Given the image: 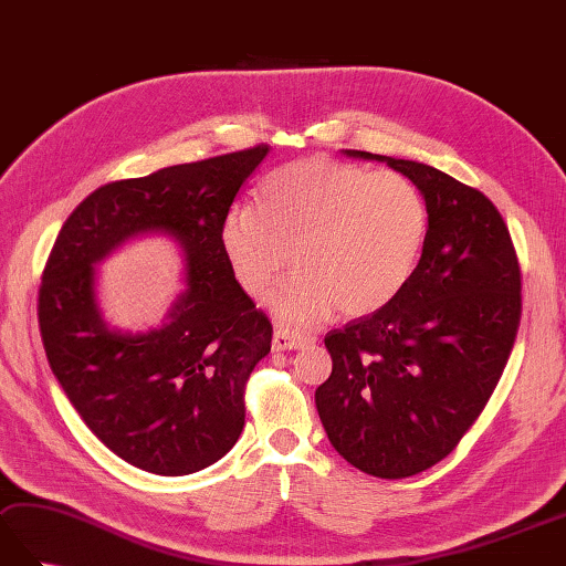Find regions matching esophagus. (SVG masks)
Returning a JSON list of instances; mask_svg holds the SVG:
<instances>
[{
    "label": "esophagus",
    "instance_id": "obj_1",
    "mask_svg": "<svg viewBox=\"0 0 566 566\" xmlns=\"http://www.w3.org/2000/svg\"><path fill=\"white\" fill-rule=\"evenodd\" d=\"M313 343L311 335H301V333H294L289 331V327H277L272 335V347L274 349H301Z\"/></svg>",
    "mask_w": 566,
    "mask_h": 566
}]
</instances>
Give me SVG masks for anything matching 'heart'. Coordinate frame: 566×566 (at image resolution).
<instances>
[{
    "label": "heart",
    "mask_w": 566,
    "mask_h": 566,
    "mask_svg": "<svg viewBox=\"0 0 566 566\" xmlns=\"http://www.w3.org/2000/svg\"><path fill=\"white\" fill-rule=\"evenodd\" d=\"M429 233L422 192L392 170L304 159L274 168L258 188V209L239 205L221 223V248L235 282L272 298L289 325L306 327L339 308L366 315L396 298L415 274Z\"/></svg>",
    "instance_id": "obj_1"
}]
</instances>
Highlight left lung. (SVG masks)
<instances>
[{"label":"left lung","instance_id":"obj_1","mask_svg":"<svg viewBox=\"0 0 566 566\" xmlns=\"http://www.w3.org/2000/svg\"><path fill=\"white\" fill-rule=\"evenodd\" d=\"M386 161L424 195L429 233L402 292L325 335L333 374L315 390L327 439L384 480L449 455L504 374L521 325V265L499 209L427 164Z\"/></svg>","mask_w":566,"mask_h":566}]
</instances>
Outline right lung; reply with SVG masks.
<instances>
[{
  "label": "right lung",
  "mask_w": 566,
  "mask_h": 566,
  "mask_svg": "<svg viewBox=\"0 0 566 566\" xmlns=\"http://www.w3.org/2000/svg\"><path fill=\"white\" fill-rule=\"evenodd\" d=\"M268 144L101 186L64 221L43 270L38 325L50 369L86 427L139 470L180 478L217 463L245 424V384L272 323L229 268L221 223ZM164 230L189 289L159 332L115 334L93 265L129 234Z\"/></svg>",
  "instance_id": "add662e5"
}]
</instances>
